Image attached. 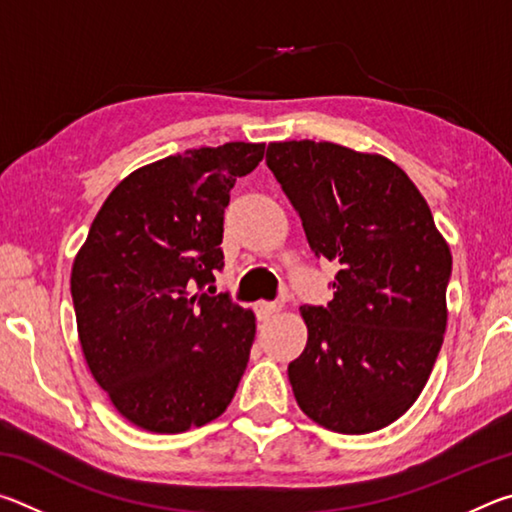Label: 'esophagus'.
Instances as JSON below:
<instances>
[{
  "label": "esophagus",
  "mask_w": 512,
  "mask_h": 512,
  "mask_svg": "<svg viewBox=\"0 0 512 512\" xmlns=\"http://www.w3.org/2000/svg\"><path fill=\"white\" fill-rule=\"evenodd\" d=\"M280 302H257L255 305V314L259 320H268L271 316H275L280 311Z\"/></svg>",
  "instance_id": "34e87169"
}]
</instances>
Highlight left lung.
Instances as JSON below:
<instances>
[{
  "instance_id": "left-lung-1",
  "label": "left lung",
  "mask_w": 512,
  "mask_h": 512,
  "mask_svg": "<svg viewBox=\"0 0 512 512\" xmlns=\"http://www.w3.org/2000/svg\"><path fill=\"white\" fill-rule=\"evenodd\" d=\"M266 164L311 253L339 266L332 300L305 305L309 339L289 363L298 406L320 427L370 433L418 400L443 345L452 255L411 178L332 142H273Z\"/></svg>"
}]
</instances>
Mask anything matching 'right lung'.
<instances>
[{"instance_id": "obj_1", "label": "right lung", "mask_w": 512, "mask_h": 512, "mask_svg": "<svg viewBox=\"0 0 512 512\" xmlns=\"http://www.w3.org/2000/svg\"><path fill=\"white\" fill-rule=\"evenodd\" d=\"M264 144L169 155L121 180L72 268L85 361L137 427L180 433L228 409L255 339V316L214 293L223 214Z\"/></svg>"}]
</instances>
